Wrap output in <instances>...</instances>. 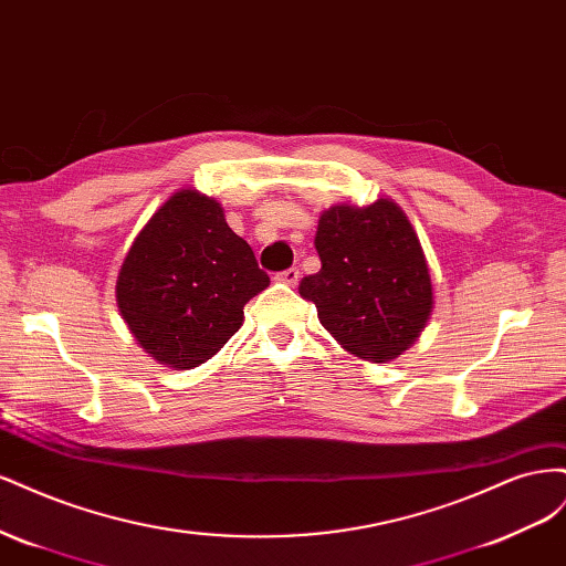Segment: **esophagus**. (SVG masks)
<instances>
[{"mask_svg":"<svg viewBox=\"0 0 566 566\" xmlns=\"http://www.w3.org/2000/svg\"><path fill=\"white\" fill-rule=\"evenodd\" d=\"M276 281H279V283H285V285H297V281H300V269H297V266H290V269L276 273Z\"/></svg>","mask_w":566,"mask_h":566,"instance_id":"esophagus-1","label":"esophagus"}]
</instances>
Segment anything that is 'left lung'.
<instances>
[{
	"instance_id": "obj_1",
	"label": "left lung",
	"mask_w": 566,
	"mask_h": 566,
	"mask_svg": "<svg viewBox=\"0 0 566 566\" xmlns=\"http://www.w3.org/2000/svg\"><path fill=\"white\" fill-rule=\"evenodd\" d=\"M321 271L304 276L323 328L366 361H389L413 345L432 312V281L413 227L391 200L335 205L318 219Z\"/></svg>"
}]
</instances>
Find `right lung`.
Segmentation results:
<instances>
[{
  "label": "right lung",
  "instance_id": "1",
  "mask_svg": "<svg viewBox=\"0 0 566 566\" xmlns=\"http://www.w3.org/2000/svg\"><path fill=\"white\" fill-rule=\"evenodd\" d=\"M266 285V271L219 202L179 191L129 248L117 306L156 361L188 370L227 345L243 325V306Z\"/></svg>",
  "mask_w": 566,
  "mask_h": 566
}]
</instances>
